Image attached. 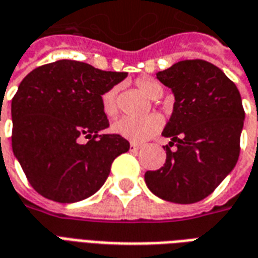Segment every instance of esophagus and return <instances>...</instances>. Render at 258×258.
Wrapping results in <instances>:
<instances>
[{"label": "esophagus", "instance_id": "1", "mask_svg": "<svg viewBox=\"0 0 258 258\" xmlns=\"http://www.w3.org/2000/svg\"><path fill=\"white\" fill-rule=\"evenodd\" d=\"M141 149V146L138 144H135V142H131L130 144V151L131 152H138Z\"/></svg>", "mask_w": 258, "mask_h": 258}]
</instances>
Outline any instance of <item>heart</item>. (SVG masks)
I'll return each mask as SVG.
<instances>
[{
  "label": "heart",
  "mask_w": 258,
  "mask_h": 258,
  "mask_svg": "<svg viewBox=\"0 0 258 258\" xmlns=\"http://www.w3.org/2000/svg\"><path fill=\"white\" fill-rule=\"evenodd\" d=\"M137 88L149 99H160L164 94V88L160 81L153 77H140L137 80ZM117 87H112L105 91L101 96L102 110L109 118H113L118 113L117 107ZM162 127V118L159 116H146L142 118L123 117L113 124V131L124 138L134 142H144L152 135H155Z\"/></svg>",
  "instance_id": "obj_1"
}]
</instances>
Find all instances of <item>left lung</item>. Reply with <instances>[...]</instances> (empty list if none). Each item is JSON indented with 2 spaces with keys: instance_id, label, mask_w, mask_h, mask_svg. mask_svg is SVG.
<instances>
[{
  "instance_id": "obj_1",
  "label": "left lung",
  "mask_w": 258,
  "mask_h": 258,
  "mask_svg": "<svg viewBox=\"0 0 258 258\" xmlns=\"http://www.w3.org/2000/svg\"><path fill=\"white\" fill-rule=\"evenodd\" d=\"M175 98L162 133L171 138L166 163L146 171L145 182L160 199L189 205L205 199L238 162L244 110L236 85L210 62L181 60L156 73ZM177 146L175 151L171 146Z\"/></svg>"
}]
</instances>
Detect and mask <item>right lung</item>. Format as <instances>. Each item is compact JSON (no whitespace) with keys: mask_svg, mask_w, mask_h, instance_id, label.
<instances>
[{"mask_svg":"<svg viewBox=\"0 0 258 258\" xmlns=\"http://www.w3.org/2000/svg\"><path fill=\"white\" fill-rule=\"evenodd\" d=\"M127 77L84 62L56 60L26 76L12 99V151L30 185L59 203L87 199L130 149L109 127L102 94ZM87 140V143L84 141Z\"/></svg>","mask_w":258,"mask_h":258,"instance_id":"add662e5","label":"right lung"}]
</instances>
